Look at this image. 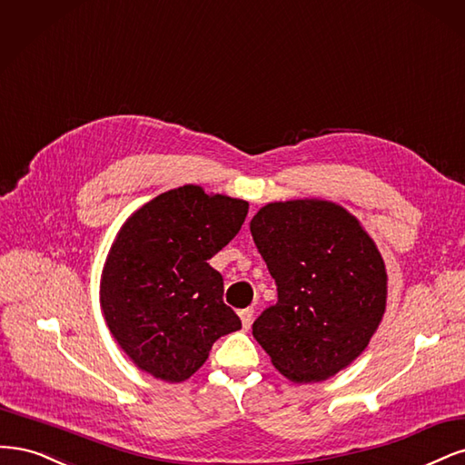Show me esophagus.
Listing matches in <instances>:
<instances>
[{
  "label": "esophagus",
  "instance_id": "esophagus-1",
  "mask_svg": "<svg viewBox=\"0 0 465 465\" xmlns=\"http://www.w3.org/2000/svg\"><path fill=\"white\" fill-rule=\"evenodd\" d=\"M239 317H242V322H243V328L247 331V328L251 326L252 322V317H254V309L252 307H247L243 311H239Z\"/></svg>",
  "mask_w": 465,
  "mask_h": 465
}]
</instances>
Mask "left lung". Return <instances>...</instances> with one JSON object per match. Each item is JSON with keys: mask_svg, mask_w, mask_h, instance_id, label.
<instances>
[{"mask_svg": "<svg viewBox=\"0 0 465 465\" xmlns=\"http://www.w3.org/2000/svg\"><path fill=\"white\" fill-rule=\"evenodd\" d=\"M251 235L278 288L252 336L293 382L334 377L363 353L386 309V268L346 208L317 199L271 203Z\"/></svg>", "mask_w": 465, "mask_h": 465, "instance_id": "obj_1", "label": "left lung"}]
</instances>
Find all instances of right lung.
<instances>
[{
    "instance_id": "1",
    "label": "right lung",
    "mask_w": 465,
    "mask_h": 465,
    "mask_svg": "<svg viewBox=\"0 0 465 465\" xmlns=\"http://www.w3.org/2000/svg\"><path fill=\"white\" fill-rule=\"evenodd\" d=\"M249 203L183 185L141 206L119 230L100 280L110 332L139 369L182 382L213 343L242 328L206 261L242 230Z\"/></svg>"
}]
</instances>
